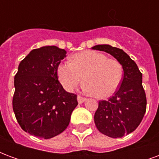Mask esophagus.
<instances>
[{"label": "esophagus", "instance_id": "34e87169", "mask_svg": "<svg viewBox=\"0 0 159 159\" xmlns=\"http://www.w3.org/2000/svg\"><path fill=\"white\" fill-rule=\"evenodd\" d=\"M86 98H83V97H82V96H77V102H78V103L79 104H82V103H83V102H85V101H86Z\"/></svg>", "mask_w": 159, "mask_h": 159}]
</instances>
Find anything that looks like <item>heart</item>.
Wrapping results in <instances>:
<instances>
[{
    "label": "heart",
    "instance_id": "b5f03b06",
    "mask_svg": "<svg viewBox=\"0 0 159 159\" xmlns=\"http://www.w3.org/2000/svg\"><path fill=\"white\" fill-rule=\"evenodd\" d=\"M123 66L119 61L107 59L104 53L87 50L76 53L71 62L60 63L57 76L64 89L70 92L83 81V89L99 99L112 95L123 79Z\"/></svg>",
    "mask_w": 159,
    "mask_h": 159
}]
</instances>
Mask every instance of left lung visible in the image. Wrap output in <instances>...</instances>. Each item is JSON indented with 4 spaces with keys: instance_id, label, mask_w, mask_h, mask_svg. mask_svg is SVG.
Segmentation results:
<instances>
[{
    "instance_id": "1",
    "label": "left lung",
    "mask_w": 159,
    "mask_h": 159,
    "mask_svg": "<svg viewBox=\"0 0 159 159\" xmlns=\"http://www.w3.org/2000/svg\"><path fill=\"white\" fill-rule=\"evenodd\" d=\"M110 53L123 66L121 86L113 96L100 100L94 114L97 129L105 135L121 138L136 129L147 109V98L142 86V74L123 50L108 44L92 48Z\"/></svg>"
}]
</instances>
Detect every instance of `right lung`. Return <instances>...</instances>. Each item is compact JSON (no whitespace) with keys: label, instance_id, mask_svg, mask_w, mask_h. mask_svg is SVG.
<instances>
[{"label":"right lung","instance_id":"obj_1","mask_svg":"<svg viewBox=\"0 0 159 159\" xmlns=\"http://www.w3.org/2000/svg\"><path fill=\"white\" fill-rule=\"evenodd\" d=\"M66 57L65 49L44 46L31 50L19 63L12 108L20 127L30 134L50 139L69 125L76 95L66 92L57 76V67Z\"/></svg>","mask_w":159,"mask_h":159}]
</instances>
